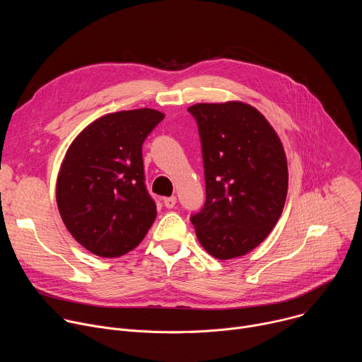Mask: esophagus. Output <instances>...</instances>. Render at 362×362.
Here are the masks:
<instances>
[{"instance_id": "esophagus-1", "label": "esophagus", "mask_w": 362, "mask_h": 362, "mask_svg": "<svg viewBox=\"0 0 362 362\" xmlns=\"http://www.w3.org/2000/svg\"><path fill=\"white\" fill-rule=\"evenodd\" d=\"M163 204L166 206L168 209H172V208H175V204H176V197H175V196H170V197H165V199H163Z\"/></svg>"}]
</instances>
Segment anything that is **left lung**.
I'll use <instances>...</instances> for the list:
<instances>
[{"label":"left lung","mask_w":362,"mask_h":362,"mask_svg":"<svg viewBox=\"0 0 362 362\" xmlns=\"http://www.w3.org/2000/svg\"><path fill=\"white\" fill-rule=\"evenodd\" d=\"M206 202L192 215L196 236L218 259L255 249L276 225L288 192L284 146L255 107L240 101L199 103Z\"/></svg>","instance_id":"obj_1"}]
</instances>
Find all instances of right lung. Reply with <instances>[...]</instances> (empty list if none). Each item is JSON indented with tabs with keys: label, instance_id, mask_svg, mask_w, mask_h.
Instances as JSON below:
<instances>
[{
	"label": "right lung",
	"instance_id": "right-lung-1",
	"mask_svg": "<svg viewBox=\"0 0 362 362\" xmlns=\"http://www.w3.org/2000/svg\"><path fill=\"white\" fill-rule=\"evenodd\" d=\"M163 119L153 109L106 115L69 147L57 177V206L69 232L91 253L117 257L130 252L156 219L141 146Z\"/></svg>",
	"mask_w": 362,
	"mask_h": 362
}]
</instances>
